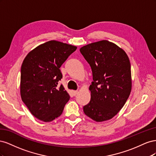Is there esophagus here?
<instances>
[{
    "label": "esophagus",
    "instance_id": "esophagus-1",
    "mask_svg": "<svg viewBox=\"0 0 156 156\" xmlns=\"http://www.w3.org/2000/svg\"><path fill=\"white\" fill-rule=\"evenodd\" d=\"M72 94H73V96H75L78 93V91L77 90H72Z\"/></svg>",
    "mask_w": 156,
    "mask_h": 156
}]
</instances>
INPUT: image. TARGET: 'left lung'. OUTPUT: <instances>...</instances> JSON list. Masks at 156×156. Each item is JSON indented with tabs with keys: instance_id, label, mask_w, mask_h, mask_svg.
I'll return each instance as SVG.
<instances>
[{
	"instance_id": "1",
	"label": "left lung",
	"mask_w": 156,
	"mask_h": 156,
	"mask_svg": "<svg viewBox=\"0 0 156 156\" xmlns=\"http://www.w3.org/2000/svg\"><path fill=\"white\" fill-rule=\"evenodd\" d=\"M80 52L90 64L93 82L90 101L84 114L96 122L111 119L123 107L131 90V64L125 51L102 40L87 45Z\"/></svg>"
}]
</instances>
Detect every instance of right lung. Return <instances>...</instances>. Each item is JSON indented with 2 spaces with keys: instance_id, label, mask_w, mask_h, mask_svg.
Wrapping results in <instances>:
<instances>
[{
  "instance_id": "add662e5",
  "label": "right lung",
  "mask_w": 156,
  "mask_h": 156,
  "mask_svg": "<svg viewBox=\"0 0 156 156\" xmlns=\"http://www.w3.org/2000/svg\"><path fill=\"white\" fill-rule=\"evenodd\" d=\"M77 47L52 40L27 55L21 68V96L32 115L44 122L60 116L69 96L59 81L60 68Z\"/></svg>"
}]
</instances>
